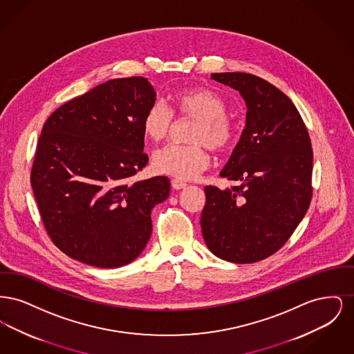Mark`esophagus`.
Listing matches in <instances>:
<instances>
[{
	"label": "esophagus",
	"instance_id": "esophagus-1",
	"mask_svg": "<svg viewBox=\"0 0 354 354\" xmlns=\"http://www.w3.org/2000/svg\"><path fill=\"white\" fill-rule=\"evenodd\" d=\"M171 185H172L174 189H182V188L187 187V183L182 182V180H178V179H172L171 180Z\"/></svg>",
	"mask_w": 354,
	"mask_h": 354
}]
</instances>
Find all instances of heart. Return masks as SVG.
<instances>
[{"mask_svg": "<svg viewBox=\"0 0 354 354\" xmlns=\"http://www.w3.org/2000/svg\"><path fill=\"white\" fill-rule=\"evenodd\" d=\"M175 110L180 118L195 120L188 135L192 145H169L152 156V169L178 180H189L198 176L209 165L211 151L221 153L231 149L236 138L234 120L225 115V103L215 93L205 88H187L174 97ZM143 133L152 142L163 140L171 131L172 114L169 107L156 101L146 110Z\"/></svg>", "mask_w": 354, "mask_h": 354, "instance_id": "b5f03b06", "label": "heart"}]
</instances>
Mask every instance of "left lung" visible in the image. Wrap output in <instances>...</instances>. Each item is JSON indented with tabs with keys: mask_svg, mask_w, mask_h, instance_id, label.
<instances>
[{
	"mask_svg": "<svg viewBox=\"0 0 354 354\" xmlns=\"http://www.w3.org/2000/svg\"><path fill=\"white\" fill-rule=\"evenodd\" d=\"M247 104L245 129L220 176L240 185H207L201 225L208 250L247 264L277 252L303 220L312 199L313 152L293 102L248 73H214Z\"/></svg>",
	"mask_w": 354,
	"mask_h": 354,
	"instance_id": "obj_1",
	"label": "left lung"
}]
</instances>
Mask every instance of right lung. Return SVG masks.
Returning <instances> with one entry per match:
<instances>
[{"instance_id":"1","label":"right lung","mask_w":354,"mask_h":354,"mask_svg":"<svg viewBox=\"0 0 354 354\" xmlns=\"http://www.w3.org/2000/svg\"><path fill=\"white\" fill-rule=\"evenodd\" d=\"M155 97L147 78L110 80L45 122L30 183L48 235L68 257L118 268L147 245L169 178L129 179L149 162L142 122Z\"/></svg>"}]
</instances>
